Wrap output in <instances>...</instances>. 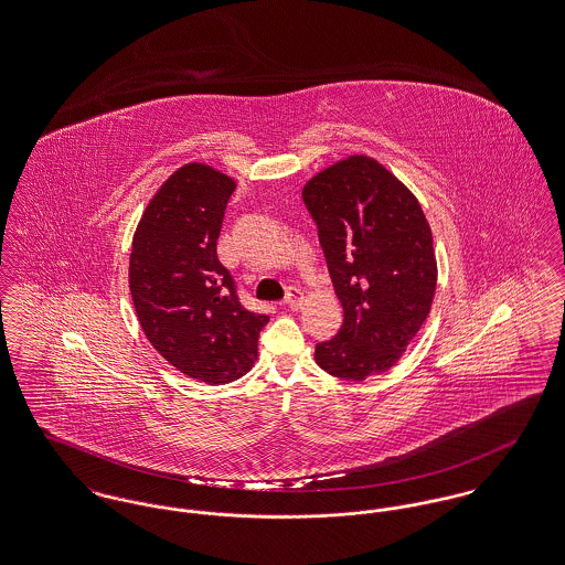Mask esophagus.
I'll use <instances>...</instances> for the list:
<instances>
[{
    "label": "esophagus",
    "instance_id": "obj_1",
    "mask_svg": "<svg viewBox=\"0 0 565 565\" xmlns=\"http://www.w3.org/2000/svg\"><path fill=\"white\" fill-rule=\"evenodd\" d=\"M302 300H305V297H302V292H300L299 288H288V295H286V305L290 307V309H299L300 305H302Z\"/></svg>",
    "mask_w": 565,
    "mask_h": 565
}]
</instances>
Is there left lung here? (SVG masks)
<instances>
[{
    "label": "left lung",
    "mask_w": 565,
    "mask_h": 565,
    "mask_svg": "<svg viewBox=\"0 0 565 565\" xmlns=\"http://www.w3.org/2000/svg\"><path fill=\"white\" fill-rule=\"evenodd\" d=\"M343 327L316 345V363L341 380L388 371L431 311L437 263L420 202L366 156L324 168L302 188Z\"/></svg>",
    "instance_id": "1"
}]
</instances>
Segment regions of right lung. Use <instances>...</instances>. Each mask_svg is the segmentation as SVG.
Masks as SVG:
<instances>
[{
    "label": "right lung",
    "mask_w": 565,
    "mask_h": 565,
    "mask_svg": "<svg viewBox=\"0 0 565 565\" xmlns=\"http://www.w3.org/2000/svg\"><path fill=\"white\" fill-rule=\"evenodd\" d=\"M234 188V179L206 164L174 170L149 200L130 254V292L147 339L170 365L206 384L245 375L268 322L241 305L217 258Z\"/></svg>",
    "instance_id": "add662e5"
}]
</instances>
